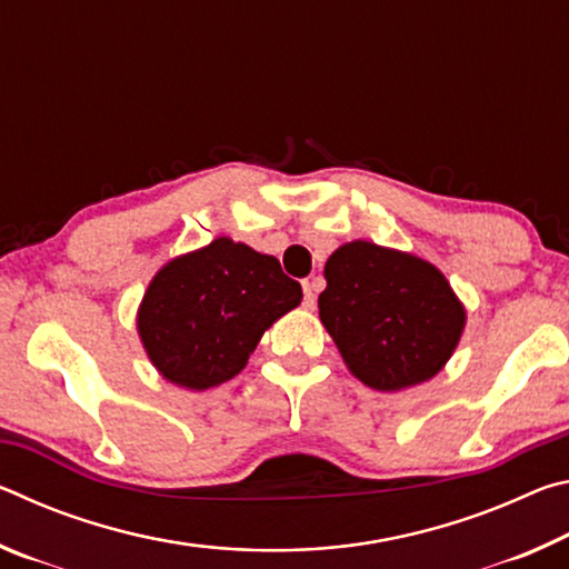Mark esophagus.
I'll return each mask as SVG.
<instances>
[{
  "label": "esophagus",
  "mask_w": 569,
  "mask_h": 569,
  "mask_svg": "<svg viewBox=\"0 0 569 569\" xmlns=\"http://www.w3.org/2000/svg\"><path fill=\"white\" fill-rule=\"evenodd\" d=\"M316 291H319V288H316V281H303V303H306V308L316 306Z\"/></svg>",
  "instance_id": "obj_1"
}]
</instances>
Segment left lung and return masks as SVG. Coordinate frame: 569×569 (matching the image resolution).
Instances as JSON below:
<instances>
[{
    "label": "left lung",
    "instance_id": "left-lung-1",
    "mask_svg": "<svg viewBox=\"0 0 569 569\" xmlns=\"http://www.w3.org/2000/svg\"><path fill=\"white\" fill-rule=\"evenodd\" d=\"M323 276L319 316L366 387L407 389L449 361L465 308L435 266L353 240L333 250Z\"/></svg>",
    "mask_w": 569,
    "mask_h": 569
}]
</instances>
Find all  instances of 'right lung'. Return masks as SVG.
I'll return each mask as SVG.
<instances>
[{
	"mask_svg": "<svg viewBox=\"0 0 569 569\" xmlns=\"http://www.w3.org/2000/svg\"><path fill=\"white\" fill-rule=\"evenodd\" d=\"M301 296V283L273 256L216 238L160 268L142 298L138 331L162 377L203 391L233 379L268 326Z\"/></svg>",
	"mask_w": 569,
	"mask_h": 569,
	"instance_id": "add662e5",
	"label": "right lung"
}]
</instances>
